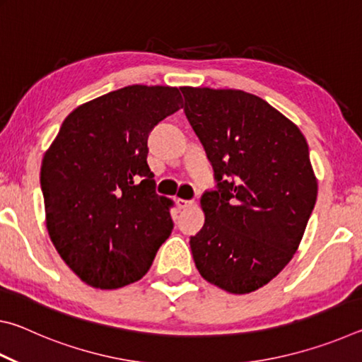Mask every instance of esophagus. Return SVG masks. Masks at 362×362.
Segmentation results:
<instances>
[{
  "label": "esophagus",
  "instance_id": "esophagus-1",
  "mask_svg": "<svg viewBox=\"0 0 362 362\" xmlns=\"http://www.w3.org/2000/svg\"><path fill=\"white\" fill-rule=\"evenodd\" d=\"M177 206H179V209H188V207L193 206V201H187V199H177Z\"/></svg>",
  "mask_w": 362,
  "mask_h": 362
}]
</instances>
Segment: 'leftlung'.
I'll list each match as a JSON object with an SVG mask.
<instances>
[{"instance_id": "1", "label": "left lung", "mask_w": 362, "mask_h": 362, "mask_svg": "<svg viewBox=\"0 0 362 362\" xmlns=\"http://www.w3.org/2000/svg\"><path fill=\"white\" fill-rule=\"evenodd\" d=\"M180 90L218 182L217 192L201 198L204 225L189 240L194 265L220 289L254 292L291 262L315 207L308 144L297 124L254 94Z\"/></svg>"}]
</instances>
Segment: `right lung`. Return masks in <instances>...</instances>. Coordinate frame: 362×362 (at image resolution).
I'll list each match as a JSON object with an SVG mask.
<instances>
[{
  "mask_svg": "<svg viewBox=\"0 0 362 362\" xmlns=\"http://www.w3.org/2000/svg\"><path fill=\"white\" fill-rule=\"evenodd\" d=\"M182 105L177 88L126 86L73 110L42 156L49 238L86 284L136 283L173 231L174 203L155 193L146 139Z\"/></svg>",
  "mask_w": 362,
  "mask_h": 362,
  "instance_id": "obj_1",
  "label": "right lung"
}]
</instances>
